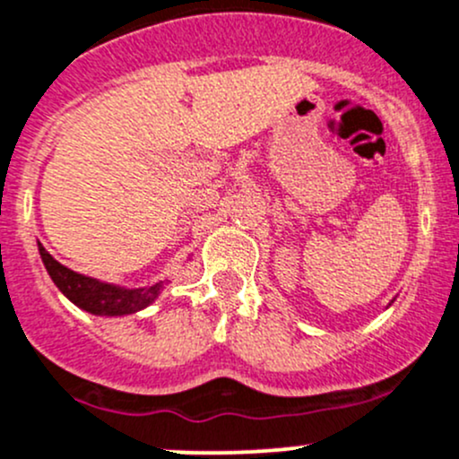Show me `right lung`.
I'll return each instance as SVG.
<instances>
[{
  "label": "right lung",
  "instance_id": "add662e5",
  "mask_svg": "<svg viewBox=\"0 0 459 459\" xmlns=\"http://www.w3.org/2000/svg\"><path fill=\"white\" fill-rule=\"evenodd\" d=\"M39 255H41L43 266H46L52 281L56 283V288H59L74 306H79L81 310L85 312H91V315H134V312L143 310L149 303L156 301L158 294L165 288V281H158L149 288H134V290H129V288L112 286V283L99 281V279L85 277V274H79L74 273V270L65 268L64 264L56 262L41 244H39Z\"/></svg>",
  "mask_w": 459,
  "mask_h": 459
}]
</instances>
